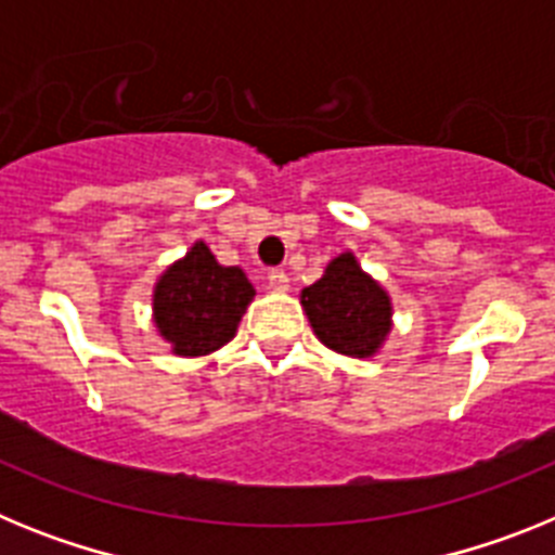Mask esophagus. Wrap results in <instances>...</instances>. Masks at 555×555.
I'll list each match as a JSON object with an SVG mask.
<instances>
[{
	"mask_svg": "<svg viewBox=\"0 0 555 555\" xmlns=\"http://www.w3.org/2000/svg\"><path fill=\"white\" fill-rule=\"evenodd\" d=\"M269 286H272L274 292H288V274L283 272V269H272V272H269Z\"/></svg>",
	"mask_w": 555,
	"mask_h": 555,
	"instance_id": "34e87169",
	"label": "esophagus"
}]
</instances>
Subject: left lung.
I'll return each instance as SVG.
<instances>
[{
  "mask_svg": "<svg viewBox=\"0 0 555 555\" xmlns=\"http://www.w3.org/2000/svg\"><path fill=\"white\" fill-rule=\"evenodd\" d=\"M300 302L317 338L341 356H375L391 333V297L352 253L333 258L320 281L302 288Z\"/></svg>",
  "mask_w": 555,
  "mask_h": 555,
  "instance_id": "8db88e82",
  "label": "left lung"
}]
</instances>
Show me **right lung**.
<instances>
[{"instance_id": "1", "label": "right lung", "mask_w": 555, "mask_h": 555, "mask_svg": "<svg viewBox=\"0 0 555 555\" xmlns=\"http://www.w3.org/2000/svg\"><path fill=\"white\" fill-rule=\"evenodd\" d=\"M253 297L247 274L222 267L205 242H197L155 283L152 320L175 356H208L235 336Z\"/></svg>"}]
</instances>
